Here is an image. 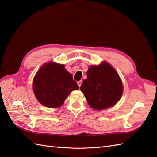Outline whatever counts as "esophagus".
<instances>
[{
  "mask_svg": "<svg viewBox=\"0 0 157 157\" xmlns=\"http://www.w3.org/2000/svg\"><path fill=\"white\" fill-rule=\"evenodd\" d=\"M82 82V80H79V81H78V82H77V84H78V86H79V87H80V86H81Z\"/></svg>",
  "mask_w": 157,
  "mask_h": 157,
  "instance_id": "esophagus-1",
  "label": "esophagus"
}]
</instances>
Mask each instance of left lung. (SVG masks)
Returning <instances> with one entry per match:
<instances>
[{
    "instance_id": "1",
    "label": "left lung",
    "mask_w": 157,
    "mask_h": 157,
    "mask_svg": "<svg viewBox=\"0 0 157 157\" xmlns=\"http://www.w3.org/2000/svg\"><path fill=\"white\" fill-rule=\"evenodd\" d=\"M89 105L96 110L113 106L122 94V84L115 69L107 62L92 65L80 86Z\"/></svg>"
}]
</instances>
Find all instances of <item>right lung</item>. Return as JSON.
<instances>
[{
  "label": "right lung",
  "mask_w": 157,
  "mask_h": 157,
  "mask_svg": "<svg viewBox=\"0 0 157 157\" xmlns=\"http://www.w3.org/2000/svg\"><path fill=\"white\" fill-rule=\"evenodd\" d=\"M33 88L41 104L56 108L62 105L71 91L79 87L63 65L50 62L42 66L36 74Z\"/></svg>",
  "instance_id": "right-lung-1"
}]
</instances>
